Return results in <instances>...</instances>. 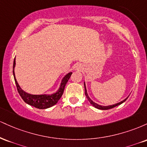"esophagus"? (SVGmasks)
<instances>
[{
  "label": "esophagus",
  "instance_id": "1",
  "mask_svg": "<svg viewBox=\"0 0 147 147\" xmlns=\"http://www.w3.org/2000/svg\"><path fill=\"white\" fill-rule=\"evenodd\" d=\"M82 68V66L81 65H79V64H77V65H76V70H81Z\"/></svg>",
  "mask_w": 147,
  "mask_h": 147
}]
</instances>
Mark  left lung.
I'll return each mask as SVG.
<instances>
[{
  "label": "left lung",
  "instance_id": "8db88e82",
  "mask_svg": "<svg viewBox=\"0 0 147 147\" xmlns=\"http://www.w3.org/2000/svg\"><path fill=\"white\" fill-rule=\"evenodd\" d=\"M84 89H85V95H86V96L88 100L89 101V102L90 103V104H91V105H92V106H94V107L96 108V109H100V110H108V109H113V108L115 107V106H117L120 105V104H122V103H124V102H125L126 99H127L128 97H127L126 99H124V100H122V102H118V103H117V104H113V105H109V106H102V105H99V104H97V103L94 102L93 101H92V99H91L90 98V97H89L88 95L87 90H86V87L85 82H84Z\"/></svg>",
  "mask_w": 147,
  "mask_h": 147
}]
</instances>
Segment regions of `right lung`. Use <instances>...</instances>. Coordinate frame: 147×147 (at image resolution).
Instances as JSON below:
<instances>
[{"label": "right lung", "mask_w": 147, "mask_h": 147, "mask_svg": "<svg viewBox=\"0 0 147 147\" xmlns=\"http://www.w3.org/2000/svg\"><path fill=\"white\" fill-rule=\"evenodd\" d=\"M15 65H16V60L14 59V64H13V75H14L15 83H16V86L17 87L18 92L20 96H21V98L23 99V101L26 104L39 109H48V108L52 107V106L55 105L58 102V101L59 100L62 95H63L65 85H66L67 82H68V81L69 80L72 73V72H70L64 76L63 79L61 81L59 88L54 93L33 95V94L28 93V92L23 90L19 86V84H18L16 77H15Z\"/></svg>", "instance_id": "add662e5"}]
</instances>
